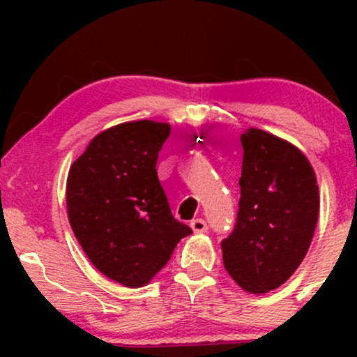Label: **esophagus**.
Here are the masks:
<instances>
[{
	"label": "esophagus",
	"instance_id": "1",
	"mask_svg": "<svg viewBox=\"0 0 357 357\" xmlns=\"http://www.w3.org/2000/svg\"><path fill=\"white\" fill-rule=\"evenodd\" d=\"M191 228L195 231H198V233H204V231H208V225H206V221L204 220H202V218H195V220H191Z\"/></svg>",
	"mask_w": 357,
	"mask_h": 357
}]
</instances>
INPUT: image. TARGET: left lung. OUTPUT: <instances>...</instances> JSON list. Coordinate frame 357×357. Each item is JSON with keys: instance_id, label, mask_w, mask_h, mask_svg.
<instances>
[{"instance_id": "left-lung-1", "label": "left lung", "mask_w": 357, "mask_h": 357, "mask_svg": "<svg viewBox=\"0 0 357 357\" xmlns=\"http://www.w3.org/2000/svg\"><path fill=\"white\" fill-rule=\"evenodd\" d=\"M169 134V124L147 119L110 127L68 171L73 235L93 267L130 289L149 284L192 233L171 213L155 169Z\"/></svg>"}]
</instances>
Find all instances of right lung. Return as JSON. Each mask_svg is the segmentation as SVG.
I'll return each mask as SVG.
<instances>
[{"label":"right lung","instance_id":"add662e5","mask_svg":"<svg viewBox=\"0 0 357 357\" xmlns=\"http://www.w3.org/2000/svg\"><path fill=\"white\" fill-rule=\"evenodd\" d=\"M235 227L221 241L227 272L250 294L289 280L304 260L319 216L315 173L297 147L250 130Z\"/></svg>","mask_w":357,"mask_h":357}]
</instances>
